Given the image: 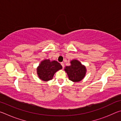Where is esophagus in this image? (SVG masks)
I'll return each mask as SVG.
<instances>
[{
	"label": "esophagus",
	"mask_w": 121,
	"mask_h": 121,
	"mask_svg": "<svg viewBox=\"0 0 121 121\" xmlns=\"http://www.w3.org/2000/svg\"><path fill=\"white\" fill-rule=\"evenodd\" d=\"M61 65H62V67L63 68V67H64V66H65L64 63H63V62H61Z\"/></svg>",
	"instance_id": "1"
}]
</instances>
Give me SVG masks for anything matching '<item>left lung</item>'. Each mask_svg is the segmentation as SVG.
I'll return each instance as SVG.
<instances>
[{
    "label": "left lung",
    "instance_id": "8db88e82",
    "mask_svg": "<svg viewBox=\"0 0 121 121\" xmlns=\"http://www.w3.org/2000/svg\"><path fill=\"white\" fill-rule=\"evenodd\" d=\"M70 63V65L65 67V70L68 75L69 80L73 82H78L85 77L86 72V67L75 59L71 60Z\"/></svg>",
    "mask_w": 121,
    "mask_h": 121
}]
</instances>
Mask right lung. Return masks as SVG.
<instances>
[{
  "mask_svg": "<svg viewBox=\"0 0 121 121\" xmlns=\"http://www.w3.org/2000/svg\"><path fill=\"white\" fill-rule=\"evenodd\" d=\"M62 68V65L56 61L45 59L42 61L37 67V73L41 80L47 82L52 79L54 73Z\"/></svg>",
  "mask_w": 121,
  "mask_h": 121,
  "instance_id": "right-lung-1",
  "label": "right lung"
}]
</instances>
